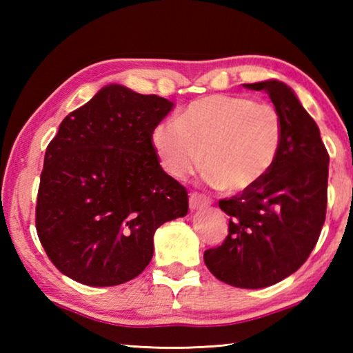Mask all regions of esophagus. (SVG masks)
<instances>
[{"label":"esophagus","mask_w":353,"mask_h":353,"mask_svg":"<svg viewBox=\"0 0 353 353\" xmlns=\"http://www.w3.org/2000/svg\"><path fill=\"white\" fill-rule=\"evenodd\" d=\"M210 205V199L204 194L199 193H190V208L191 210H198V208Z\"/></svg>","instance_id":"obj_1"}]
</instances>
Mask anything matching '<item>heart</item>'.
Wrapping results in <instances>:
<instances>
[{
  "instance_id": "1",
  "label": "heart",
  "mask_w": 353,
  "mask_h": 353,
  "mask_svg": "<svg viewBox=\"0 0 353 353\" xmlns=\"http://www.w3.org/2000/svg\"><path fill=\"white\" fill-rule=\"evenodd\" d=\"M151 140L171 177L187 179L204 160L208 183L244 191L261 182L276 165L283 123L268 103L241 94H210L193 101L177 123L157 124Z\"/></svg>"
}]
</instances>
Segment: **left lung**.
Returning <instances> with one entry per match:
<instances>
[{
	"mask_svg": "<svg viewBox=\"0 0 353 353\" xmlns=\"http://www.w3.org/2000/svg\"><path fill=\"white\" fill-rule=\"evenodd\" d=\"M244 87L270 94L282 117V149L261 182L219 201L230 216L229 235L221 246L205 250L204 261L221 282L256 290L296 272L318 243L330 157L314 119L288 85L265 81Z\"/></svg>",
	"mask_w": 353,
	"mask_h": 353,
	"instance_id": "1",
	"label": "left lung"
}]
</instances>
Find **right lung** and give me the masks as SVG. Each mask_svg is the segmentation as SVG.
Wrapping results in <instances>:
<instances>
[{
    "label": "right lung",
    "mask_w": 353,
    "mask_h": 353,
    "mask_svg": "<svg viewBox=\"0 0 353 353\" xmlns=\"http://www.w3.org/2000/svg\"><path fill=\"white\" fill-rule=\"evenodd\" d=\"M172 105L113 83L61 123L45 152L35 227L67 277L129 282L151 261L155 230L187 214V188L162 170L151 140Z\"/></svg>",
    "instance_id": "1"
}]
</instances>
